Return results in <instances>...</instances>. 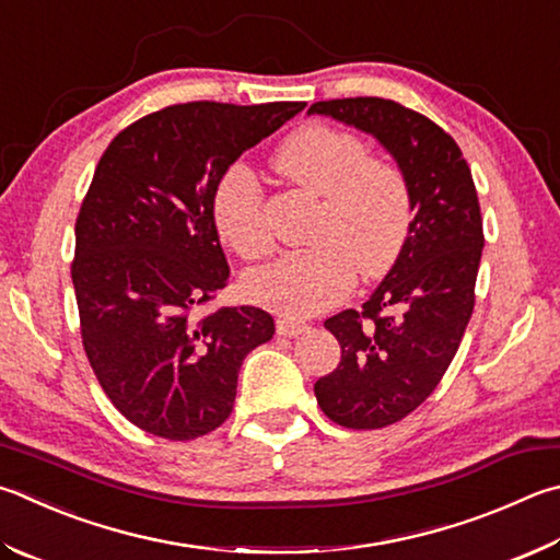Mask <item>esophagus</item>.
I'll return each instance as SVG.
<instances>
[{"instance_id":"obj_1","label":"esophagus","mask_w":560,"mask_h":560,"mask_svg":"<svg viewBox=\"0 0 560 560\" xmlns=\"http://www.w3.org/2000/svg\"><path fill=\"white\" fill-rule=\"evenodd\" d=\"M308 323L306 320H296V318H279L277 320V332L279 335H289V338H296V335L306 332Z\"/></svg>"}]
</instances>
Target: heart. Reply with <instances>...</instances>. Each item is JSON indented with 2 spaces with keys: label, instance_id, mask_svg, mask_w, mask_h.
<instances>
[{
  "label": "heart",
  "instance_id": "obj_1",
  "mask_svg": "<svg viewBox=\"0 0 560 560\" xmlns=\"http://www.w3.org/2000/svg\"><path fill=\"white\" fill-rule=\"evenodd\" d=\"M271 166L320 206L308 230L311 247L247 273L254 303L311 315L348 296L354 277L380 279L401 257L416 215L411 180L396 161L370 154L362 137L320 121L301 127L277 149ZM212 220L245 261L269 254L267 198L249 168L232 166L218 180Z\"/></svg>",
  "mask_w": 560,
  "mask_h": 560
}]
</instances>
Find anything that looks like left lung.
Masks as SVG:
<instances>
[{"label": "left lung", "mask_w": 560, "mask_h": 560, "mask_svg": "<svg viewBox=\"0 0 560 560\" xmlns=\"http://www.w3.org/2000/svg\"><path fill=\"white\" fill-rule=\"evenodd\" d=\"M308 112L377 137L413 188L401 257L360 311L325 320L340 364L313 386L330 421L384 429L429 399L460 348L485 245L480 200L460 147L421 112L384 97L325 100Z\"/></svg>", "instance_id": "1"}]
</instances>
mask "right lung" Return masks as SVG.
I'll return each mask as SVG.
<instances>
[{
  "label": "right lung",
  "instance_id": "add662e5",
  "mask_svg": "<svg viewBox=\"0 0 560 560\" xmlns=\"http://www.w3.org/2000/svg\"><path fill=\"white\" fill-rule=\"evenodd\" d=\"M303 107L171 105L131 121L100 156L70 277L90 368L141 431L166 441L215 431L235 406L242 360L277 330L261 308H208L230 279L212 192L242 151Z\"/></svg>",
  "mask_w": 560,
  "mask_h": 560
}]
</instances>
